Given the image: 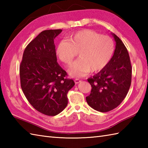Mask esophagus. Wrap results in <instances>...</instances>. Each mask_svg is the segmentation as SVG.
Masks as SVG:
<instances>
[{"label": "esophagus", "instance_id": "obj_1", "mask_svg": "<svg viewBox=\"0 0 148 148\" xmlns=\"http://www.w3.org/2000/svg\"><path fill=\"white\" fill-rule=\"evenodd\" d=\"M74 82L76 84H78L79 83L81 82V80H79V79H74Z\"/></svg>", "mask_w": 148, "mask_h": 148}]
</instances>
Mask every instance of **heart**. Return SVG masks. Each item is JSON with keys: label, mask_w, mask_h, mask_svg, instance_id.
<instances>
[{"label": "heart", "mask_w": 148, "mask_h": 148, "mask_svg": "<svg viewBox=\"0 0 148 148\" xmlns=\"http://www.w3.org/2000/svg\"><path fill=\"white\" fill-rule=\"evenodd\" d=\"M78 52L80 58L69 70L73 77L84 76L90 71L92 73L102 71L114 54V43L108 36L84 29L72 34L67 40H62L56 49L58 58L67 66L71 65Z\"/></svg>", "instance_id": "heart-1"}]
</instances>
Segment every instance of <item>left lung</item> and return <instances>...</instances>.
Here are the masks:
<instances>
[{"label":"left lung","instance_id":"1","mask_svg":"<svg viewBox=\"0 0 148 148\" xmlns=\"http://www.w3.org/2000/svg\"><path fill=\"white\" fill-rule=\"evenodd\" d=\"M112 35L116 45L111 61L102 71L88 79L92 90L86 97V102L91 108L102 112L117 108L131 85L132 69L129 54L121 40Z\"/></svg>","mask_w":148,"mask_h":148}]
</instances>
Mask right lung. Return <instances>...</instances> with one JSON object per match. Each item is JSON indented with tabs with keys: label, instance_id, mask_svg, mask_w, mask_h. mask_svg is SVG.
<instances>
[{
	"label": "right lung",
	"instance_id": "right-lung-1",
	"mask_svg": "<svg viewBox=\"0 0 148 148\" xmlns=\"http://www.w3.org/2000/svg\"><path fill=\"white\" fill-rule=\"evenodd\" d=\"M62 31L40 32L25 49L20 65L24 95L34 109L47 116L57 115L66 108L67 93L75 84L56 59L54 39Z\"/></svg>",
	"mask_w": 148,
	"mask_h": 148
}]
</instances>
